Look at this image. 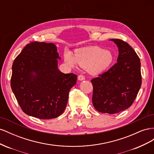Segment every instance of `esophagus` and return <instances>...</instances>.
Returning <instances> with one entry per match:
<instances>
[{
    "label": "esophagus",
    "instance_id": "1",
    "mask_svg": "<svg viewBox=\"0 0 154 154\" xmlns=\"http://www.w3.org/2000/svg\"><path fill=\"white\" fill-rule=\"evenodd\" d=\"M85 77H84V76H83V75H82V74H80V75H79L78 76V80H80V81H83V80H85Z\"/></svg>",
    "mask_w": 154,
    "mask_h": 154
}]
</instances>
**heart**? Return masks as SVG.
Listing matches in <instances>:
<instances>
[{
    "label": "heart",
    "instance_id": "b5f03b06",
    "mask_svg": "<svg viewBox=\"0 0 154 154\" xmlns=\"http://www.w3.org/2000/svg\"><path fill=\"white\" fill-rule=\"evenodd\" d=\"M64 60L71 67L77 65L83 68H88L91 74H98L109 69L114 61V56L110 51L97 46H88L76 51L75 55L66 52Z\"/></svg>",
    "mask_w": 154,
    "mask_h": 154
}]
</instances>
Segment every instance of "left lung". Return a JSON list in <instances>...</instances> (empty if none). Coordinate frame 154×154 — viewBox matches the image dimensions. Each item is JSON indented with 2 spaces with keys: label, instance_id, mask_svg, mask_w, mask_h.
Returning <instances> with one entry per match:
<instances>
[{
  "label": "left lung",
  "instance_id": "1",
  "mask_svg": "<svg viewBox=\"0 0 154 154\" xmlns=\"http://www.w3.org/2000/svg\"><path fill=\"white\" fill-rule=\"evenodd\" d=\"M118 48L117 63L91 80L92 103L102 113L116 114L131 106L141 85L140 59L128 43L110 39Z\"/></svg>",
  "mask_w": 154,
  "mask_h": 154
}]
</instances>
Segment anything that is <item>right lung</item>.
Masks as SVG:
<instances>
[{
    "instance_id": "add662e5",
    "label": "right lung",
    "mask_w": 154,
    "mask_h": 154,
    "mask_svg": "<svg viewBox=\"0 0 154 154\" xmlns=\"http://www.w3.org/2000/svg\"><path fill=\"white\" fill-rule=\"evenodd\" d=\"M59 54L53 43L33 42L14 60L11 87L22 110L42 119L58 117L66 109L77 76L58 69Z\"/></svg>"
}]
</instances>
